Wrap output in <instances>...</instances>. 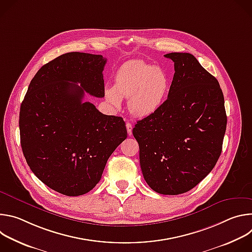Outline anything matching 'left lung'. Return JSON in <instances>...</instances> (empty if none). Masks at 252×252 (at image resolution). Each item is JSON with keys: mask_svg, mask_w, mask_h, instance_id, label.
Masks as SVG:
<instances>
[{"mask_svg": "<svg viewBox=\"0 0 252 252\" xmlns=\"http://www.w3.org/2000/svg\"><path fill=\"white\" fill-rule=\"evenodd\" d=\"M105 63L101 55L63 54L38 70L21 104V146L30 168L67 196L91 191L127 136L123 118L83 101L86 93L104 96Z\"/></svg>", "mask_w": 252, "mask_h": 252, "instance_id": "1", "label": "left lung"}]
</instances>
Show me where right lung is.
<instances>
[{
	"mask_svg": "<svg viewBox=\"0 0 252 252\" xmlns=\"http://www.w3.org/2000/svg\"><path fill=\"white\" fill-rule=\"evenodd\" d=\"M174 63L166 100L137 122L132 134L147 184L160 194L185 193L212 170L222 150L227 118L220 86L188 53Z\"/></svg>",
	"mask_w": 252,
	"mask_h": 252,
	"instance_id": "right-lung-1",
	"label": "right lung"
}]
</instances>
